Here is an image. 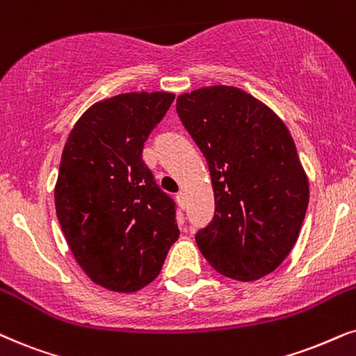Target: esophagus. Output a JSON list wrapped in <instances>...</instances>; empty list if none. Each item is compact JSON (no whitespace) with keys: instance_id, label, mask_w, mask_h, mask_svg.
Listing matches in <instances>:
<instances>
[{"instance_id":"obj_1","label":"esophagus","mask_w":356,"mask_h":356,"mask_svg":"<svg viewBox=\"0 0 356 356\" xmlns=\"http://www.w3.org/2000/svg\"><path fill=\"white\" fill-rule=\"evenodd\" d=\"M177 200L181 206H184V202H186V195H184V191H179L177 195Z\"/></svg>"}]
</instances>
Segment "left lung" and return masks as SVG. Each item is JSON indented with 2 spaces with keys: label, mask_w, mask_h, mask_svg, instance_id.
Returning a JSON list of instances; mask_svg holds the SVG:
<instances>
[{
  "label": "left lung",
  "mask_w": 356,
  "mask_h": 356,
  "mask_svg": "<svg viewBox=\"0 0 356 356\" xmlns=\"http://www.w3.org/2000/svg\"><path fill=\"white\" fill-rule=\"evenodd\" d=\"M177 111L214 189V218L196 234L202 257L227 278H263L293 250L309 202V179L288 127L235 86L179 95Z\"/></svg>",
  "instance_id": "8db88e82"
}]
</instances>
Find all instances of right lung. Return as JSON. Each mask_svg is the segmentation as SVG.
I'll return each mask as SVG.
<instances>
[{"instance_id": "add662e5", "label": "right lung", "mask_w": 356, "mask_h": 356, "mask_svg": "<svg viewBox=\"0 0 356 356\" xmlns=\"http://www.w3.org/2000/svg\"><path fill=\"white\" fill-rule=\"evenodd\" d=\"M173 99L134 91L98 101L63 147L55 211L73 258L101 288L136 293L152 283L179 235L173 201L142 160Z\"/></svg>"}]
</instances>
